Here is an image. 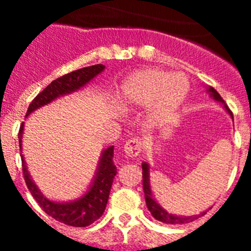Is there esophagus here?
I'll return each mask as SVG.
<instances>
[{
	"label": "esophagus",
	"mask_w": 251,
	"mask_h": 251,
	"mask_svg": "<svg viewBox=\"0 0 251 251\" xmlns=\"http://www.w3.org/2000/svg\"><path fill=\"white\" fill-rule=\"evenodd\" d=\"M124 152L130 158H136L141 153V139L138 138H133L129 139V141L124 145Z\"/></svg>",
	"instance_id": "1"
}]
</instances>
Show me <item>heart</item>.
Returning <instances> with one entry per match:
<instances>
[{
    "instance_id": "heart-1",
    "label": "heart",
    "mask_w": 251,
    "mask_h": 251,
    "mask_svg": "<svg viewBox=\"0 0 251 251\" xmlns=\"http://www.w3.org/2000/svg\"><path fill=\"white\" fill-rule=\"evenodd\" d=\"M188 90L190 84L183 75L145 69L124 80L117 99L123 109L150 105L151 118L162 121L182 105Z\"/></svg>"
}]
</instances>
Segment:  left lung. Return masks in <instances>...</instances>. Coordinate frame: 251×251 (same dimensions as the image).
<instances>
[{"mask_svg": "<svg viewBox=\"0 0 251 251\" xmlns=\"http://www.w3.org/2000/svg\"><path fill=\"white\" fill-rule=\"evenodd\" d=\"M207 93L210 94V97H212V99H215L216 101L223 104V106L225 108V110L230 114L232 119H234V115H232L231 110L229 109V106L226 105L224 99L221 98L220 94L216 92V90L212 88V86H207ZM142 170H143V191H145V199L146 203H147L148 210L151 211L152 216L156 219V220L161 221V223L165 224H171V225H176V224H187L191 223V221L196 220L197 217L203 216L206 214V211L201 212L200 215H194V216H177V215L170 214L162 207L158 202L156 201V199L153 197L152 188H151V181H150V165L147 162H143L142 163Z\"/></svg>", "mask_w": 251, "mask_h": 251, "instance_id": "8db88e82", "label": "left lung"}]
</instances>
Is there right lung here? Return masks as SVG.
Wrapping results in <instances>:
<instances>
[{
  "instance_id": "obj_1",
  "label": "right lung",
  "mask_w": 251,
  "mask_h": 251,
  "mask_svg": "<svg viewBox=\"0 0 251 251\" xmlns=\"http://www.w3.org/2000/svg\"><path fill=\"white\" fill-rule=\"evenodd\" d=\"M104 69H105V66L101 65V64H97V65L88 66V68L79 69V70L69 73V74L57 77L56 80L51 81V84H49L45 89L40 94H37L36 98L31 101L26 117H28L31 113L41 108V106L48 105L51 101L56 100L60 97L73 94L74 92L80 90L90 80H93L97 75L100 74ZM24 124L25 123L21 124L19 133V143L21 152ZM113 156H114V146H110L101 152L97 172H95V176L93 178V182L90 183L89 188H88V191L76 200L69 201V202H56V201H51L48 197L44 196L43 192L40 191V188L34 182V179L31 178L25 158L21 154L22 171H24L25 182L30 190L31 195L34 196L40 207L43 208L49 216L54 217L55 220L65 224V225L75 226V227H85V226L94 223L95 220H98L105 210L113 179L117 175V167L113 162Z\"/></svg>"
}]
</instances>
